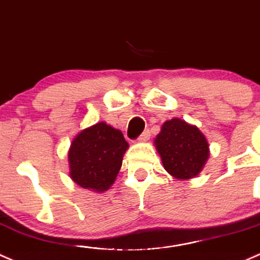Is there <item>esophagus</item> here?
Returning a JSON list of instances; mask_svg holds the SVG:
<instances>
[{"mask_svg":"<svg viewBox=\"0 0 260 260\" xmlns=\"http://www.w3.org/2000/svg\"><path fill=\"white\" fill-rule=\"evenodd\" d=\"M149 137H151V132H149V131H144V132L139 136V138L137 139V141L139 142V143H144V142L148 141Z\"/></svg>","mask_w":260,"mask_h":260,"instance_id":"34e87169","label":"esophagus"}]
</instances>
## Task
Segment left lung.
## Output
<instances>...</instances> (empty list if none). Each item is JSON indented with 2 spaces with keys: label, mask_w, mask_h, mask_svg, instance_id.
<instances>
[{
  "label": "left lung",
  "mask_w": 260,
  "mask_h": 260,
  "mask_svg": "<svg viewBox=\"0 0 260 260\" xmlns=\"http://www.w3.org/2000/svg\"><path fill=\"white\" fill-rule=\"evenodd\" d=\"M163 167L172 177L188 180L198 176L209 158V144L197 125L172 118L154 139Z\"/></svg>",
  "instance_id": "obj_1"
}]
</instances>
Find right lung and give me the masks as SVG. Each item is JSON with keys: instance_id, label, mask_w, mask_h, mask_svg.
I'll list each match as a JSON object with an SVG mask.
<instances>
[{"instance_id": "obj_1", "label": "right lung", "mask_w": 260, "mask_h": 260, "mask_svg": "<svg viewBox=\"0 0 260 260\" xmlns=\"http://www.w3.org/2000/svg\"><path fill=\"white\" fill-rule=\"evenodd\" d=\"M128 147L121 131L106 122L84 128L68 149L71 179L84 189L106 192L117 178Z\"/></svg>"}]
</instances>
